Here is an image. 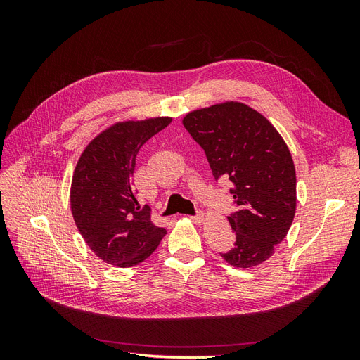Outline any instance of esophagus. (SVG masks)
<instances>
[{"instance_id":"34e87169","label":"esophagus","mask_w":360,"mask_h":360,"mask_svg":"<svg viewBox=\"0 0 360 360\" xmlns=\"http://www.w3.org/2000/svg\"><path fill=\"white\" fill-rule=\"evenodd\" d=\"M191 221L195 222V224H200V225H201V224L205 221V217H204L202 213H200V214H197V216H191Z\"/></svg>"}]
</instances>
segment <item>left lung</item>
Masks as SVG:
<instances>
[{"label":"left lung","mask_w":360,"mask_h":360,"mask_svg":"<svg viewBox=\"0 0 360 360\" xmlns=\"http://www.w3.org/2000/svg\"><path fill=\"white\" fill-rule=\"evenodd\" d=\"M204 148L216 180H230L238 210L228 216L236 243L221 257L252 269L275 254L296 214V168L288 146L269 120L242 102H222L183 117Z\"/></svg>","instance_id":"left-lung-1"}]
</instances>
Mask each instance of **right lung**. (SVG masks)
<instances>
[{
    "label": "right lung",
    "instance_id": "right-lung-1",
    "mask_svg": "<svg viewBox=\"0 0 360 360\" xmlns=\"http://www.w3.org/2000/svg\"><path fill=\"white\" fill-rule=\"evenodd\" d=\"M171 122V117L117 122L90 141L76 163L73 221L86 246L108 264L124 269L143 263L167 234L136 201L132 177L139 148Z\"/></svg>",
    "mask_w": 360,
    "mask_h": 360
}]
</instances>
